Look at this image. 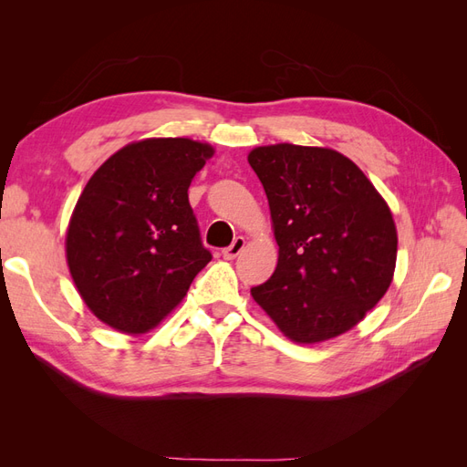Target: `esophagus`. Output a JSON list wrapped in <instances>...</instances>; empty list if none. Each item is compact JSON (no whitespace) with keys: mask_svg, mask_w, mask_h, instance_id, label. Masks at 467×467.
I'll list each match as a JSON object with an SVG mask.
<instances>
[{"mask_svg":"<svg viewBox=\"0 0 467 467\" xmlns=\"http://www.w3.org/2000/svg\"><path fill=\"white\" fill-rule=\"evenodd\" d=\"M244 247H245V237H235L234 239V244L230 245V247H225L223 251H222V255H223V259H228V261H232V259H235L239 253L244 251Z\"/></svg>","mask_w":467,"mask_h":467,"instance_id":"34e87169","label":"esophagus"}]
</instances>
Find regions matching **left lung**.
I'll return each mask as SVG.
<instances>
[{"label":"left lung","mask_w":467,"mask_h":467,"mask_svg":"<svg viewBox=\"0 0 467 467\" xmlns=\"http://www.w3.org/2000/svg\"><path fill=\"white\" fill-rule=\"evenodd\" d=\"M249 165L271 208L278 265L251 296L296 343L355 327L391 285L393 216L360 169L329 148L261 146Z\"/></svg>","instance_id":"obj_1"}]
</instances>
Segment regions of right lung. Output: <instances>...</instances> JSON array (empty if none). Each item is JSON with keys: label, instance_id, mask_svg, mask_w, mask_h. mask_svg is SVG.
<instances>
[{"label": "right lung", "instance_id": "1", "mask_svg": "<svg viewBox=\"0 0 467 467\" xmlns=\"http://www.w3.org/2000/svg\"><path fill=\"white\" fill-rule=\"evenodd\" d=\"M212 153L189 138L140 140L83 189L67 225V266L83 302L112 329H153L210 263L189 187Z\"/></svg>", "mask_w": 467, "mask_h": 467}]
</instances>
